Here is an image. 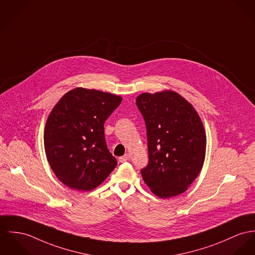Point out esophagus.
Instances as JSON below:
<instances>
[{"label":"esophagus","mask_w":255,"mask_h":255,"mask_svg":"<svg viewBox=\"0 0 255 255\" xmlns=\"http://www.w3.org/2000/svg\"><path fill=\"white\" fill-rule=\"evenodd\" d=\"M129 159H130V154H125V155H123V156H121L119 158V161H120L121 163H123V162L128 161Z\"/></svg>","instance_id":"34e87169"}]
</instances>
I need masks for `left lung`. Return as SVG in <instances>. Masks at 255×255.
<instances>
[{"mask_svg": "<svg viewBox=\"0 0 255 255\" xmlns=\"http://www.w3.org/2000/svg\"><path fill=\"white\" fill-rule=\"evenodd\" d=\"M146 128L148 164L140 174L159 198L183 193L202 170L206 134L194 108L176 92L136 99Z\"/></svg>", "mask_w": 255, "mask_h": 255, "instance_id": "1", "label": "left lung"}]
</instances>
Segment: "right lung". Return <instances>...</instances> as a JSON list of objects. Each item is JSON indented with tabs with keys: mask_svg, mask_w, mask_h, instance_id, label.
Instances as JSON below:
<instances>
[{
	"mask_svg": "<svg viewBox=\"0 0 255 255\" xmlns=\"http://www.w3.org/2000/svg\"><path fill=\"white\" fill-rule=\"evenodd\" d=\"M122 98L76 88L60 99L47 118L44 149L59 180L80 191L96 188L118 165L109 151L104 123Z\"/></svg>",
	"mask_w": 255,
	"mask_h": 255,
	"instance_id": "1",
	"label": "right lung"
}]
</instances>
